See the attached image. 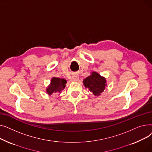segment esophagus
Segmentation results:
<instances>
[{
	"mask_svg": "<svg viewBox=\"0 0 152 152\" xmlns=\"http://www.w3.org/2000/svg\"><path fill=\"white\" fill-rule=\"evenodd\" d=\"M71 81H75V82H76V81H79V77H78L77 76H76V75H75V76H73V77H71Z\"/></svg>",
	"mask_w": 152,
	"mask_h": 152,
	"instance_id": "esophagus-1",
	"label": "esophagus"
}]
</instances>
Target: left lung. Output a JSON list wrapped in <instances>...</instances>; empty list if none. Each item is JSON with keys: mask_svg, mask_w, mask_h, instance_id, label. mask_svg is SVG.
<instances>
[{"mask_svg": "<svg viewBox=\"0 0 152 152\" xmlns=\"http://www.w3.org/2000/svg\"><path fill=\"white\" fill-rule=\"evenodd\" d=\"M83 84L96 97L101 95L107 86L105 77L95 71L91 72V75L84 79Z\"/></svg>", "mask_w": 152, "mask_h": 152, "instance_id": "obj_1", "label": "left lung"}]
</instances>
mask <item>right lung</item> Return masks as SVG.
<instances>
[{
  "mask_svg": "<svg viewBox=\"0 0 152 152\" xmlns=\"http://www.w3.org/2000/svg\"><path fill=\"white\" fill-rule=\"evenodd\" d=\"M66 81L64 79L53 77L51 79L50 84L47 87L46 92L48 95H52L56 93H60L66 87Z\"/></svg>",
  "mask_w": 152,
  "mask_h": 152,
  "instance_id": "1",
  "label": "right lung"
}]
</instances>
